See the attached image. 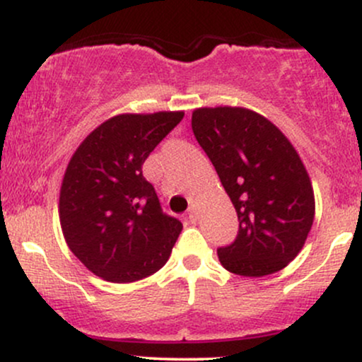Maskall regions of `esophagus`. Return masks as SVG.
Instances as JSON below:
<instances>
[{
    "mask_svg": "<svg viewBox=\"0 0 362 362\" xmlns=\"http://www.w3.org/2000/svg\"><path fill=\"white\" fill-rule=\"evenodd\" d=\"M187 219H189V223H192V224H195V221H197V214H195V211L192 209V207H190L189 213H187Z\"/></svg>",
    "mask_w": 362,
    "mask_h": 362,
    "instance_id": "1",
    "label": "esophagus"
}]
</instances>
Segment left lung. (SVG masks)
Masks as SVG:
<instances>
[{
  "instance_id": "left-lung-1",
  "label": "left lung",
  "mask_w": 362,
  "mask_h": 362,
  "mask_svg": "<svg viewBox=\"0 0 362 362\" xmlns=\"http://www.w3.org/2000/svg\"><path fill=\"white\" fill-rule=\"evenodd\" d=\"M192 131L238 214V235L218 248L226 271L262 277L300 253L315 218L308 172L271 120L243 107H202Z\"/></svg>"
}]
</instances>
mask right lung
I'll return each mask as SVG.
<instances>
[{"instance_id": "1", "label": "right lung", "mask_w": 362, "mask_h": 362, "mask_svg": "<svg viewBox=\"0 0 362 362\" xmlns=\"http://www.w3.org/2000/svg\"><path fill=\"white\" fill-rule=\"evenodd\" d=\"M182 119L184 112L115 115L69 160L59 194L62 235L95 276L134 282L167 264L182 223L161 211L143 163Z\"/></svg>"}]
</instances>
